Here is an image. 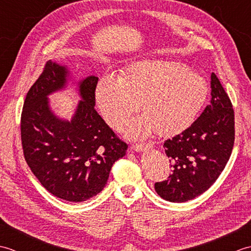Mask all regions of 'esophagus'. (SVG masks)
I'll return each instance as SVG.
<instances>
[{
    "instance_id": "esophagus-1",
    "label": "esophagus",
    "mask_w": 251,
    "mask_h": 251,
    "mask_svg": "<svg viewBox=\"0 0 251 251\" xmlns=\"http://www.w3.org/2000/svg\"><path fill=\"white\" fill-rule=\"evenodd\" d=\"M150 149H152V145H150V143H147V145H134V146H131L130 150L135 151V152H141V151L150 150Z\"/></svg>"
}]
</instances>
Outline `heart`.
Listing matches in <instances>:
<instances>
[{
	"label": "heart",
	"mask_w": 251,
	"mask_h": 251,
	"mask_svg": "<svg viewBox=\"0 0 251 251\" xmlns=\"http://www.w3.org/2000/svg\"><path fill=\"white\" fill-rule=\"evenodd\" d=\"M209 94L205 77L183 63L142 60L132 63L121 76L105 75L95 90L99 111L109 125L119 127L140 108L143 115L126 123L129 138H147L157 131L169 137L193 123Z\"/></svg>",
	"instance_id": "heart-1"
}]
</instances>
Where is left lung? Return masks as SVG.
<instances>
[{"label": "left lung", "instance_id": "8db88e82", "mask_svg": "<svg viewBox=\"0 0 251 251\" xmlns=\"http://www.w3.org/2000/svg\"><path fill=\"white\" fill-rule=\"evenodd\" d=\"M211 100L189 128L164 143L173 173L155 183L165 201L183 202L204 193L219 177L231 156L235 138L231 100L215 73Z\"/></svg>", "mask_w": 251, "mask_h": 251}]
</instances>
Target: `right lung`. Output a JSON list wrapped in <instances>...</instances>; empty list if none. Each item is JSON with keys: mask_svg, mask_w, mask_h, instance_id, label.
Instances as JSON below:
<instances>
[{"mask_svg": "<svg viewBox=\"0 0 251 251\" xmlns=\"http://www.w3.org/2000/svg\"><path fill=\"white\" fill-rule=\"evenodd\" d=\"M76 84L81 98L71 120L52 111L48 96ZM98 77L74 82L66 65L47 61L26 94L21 141L26 164L44 188L67 201H85L102 191L113 164L127 145L95 110Z\"/></svg>", "mask_w": 251, "mask_h": 251, "instance_id": "add662e5", "label": "right lung"}]
</instances>
